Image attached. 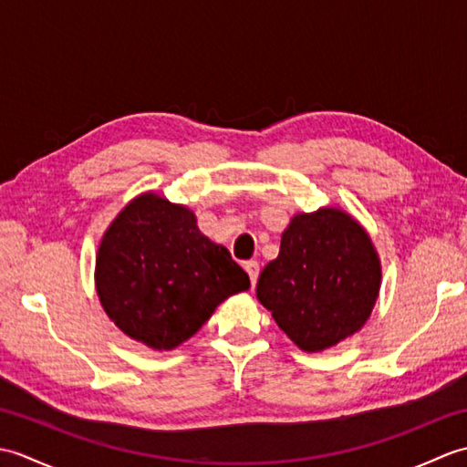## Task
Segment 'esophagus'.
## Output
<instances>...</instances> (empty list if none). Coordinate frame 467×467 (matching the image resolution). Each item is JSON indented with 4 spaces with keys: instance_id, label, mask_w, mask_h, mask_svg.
<instances>
[{
    "instance_id": "34e87169",
    "label": "esophagus",
    "mask_w": 467,
    "mask_h": 467,
    "mask_svg": "<svg viewBox=\"0 0 467 467\" xmlns=\"http://www.w3.org/2000/svg\"><path fill=\"white\" fill-rule=\"evenodd\" d=\"M244 271L249 273V276H251V283L254 285V283H256V279H259V271H261V266H259V263H256V261H246V263H244Z\"/></svg>"
}]
</instances>
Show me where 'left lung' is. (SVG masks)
Listing matches in <instances>:
<instances>
[{"mask_svg":"<svg viewBox=\"0 0 467 467\" xmlns=\"http://www.w3.org/2000/svg\"><path fill=\"white\" fill-rule=\"evenodd\" d=\"M379 286L381 263L365 228L341 208H319L291 218L256 299L299 349L317 353L361 329Z\"/></svg>","mask_w":467,"mask_h":467,"instance_id":"8db88e82","label":"left lung"}]
</instances>
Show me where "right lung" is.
<instances>
[{"mask_svg":"<svg viewBox=\"0 0 467 467\" xmlns=\"http://www.w3.org/2000/svg\"><path fill=\"white\" fill-rule=\"evenodd\" d=\"M249 275L196 226L182 204L146 192L124 206L102 236L96 291L106 315L130 339L171 351L201 329Z\"/></svg>","mask_w":467,"mask_h":467,"instance_id":"1","label":"right lung"}]
</instances>
